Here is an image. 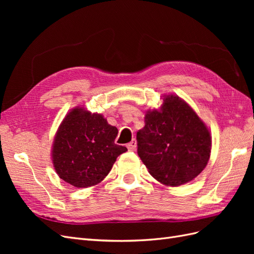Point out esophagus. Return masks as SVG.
Segmentation results:
<instances>
[{
  "label": "esophagus",
  "mask_w": 254,
  "mask_h": 254,
  "mask_svg": "<svg viewBox=\"0 0 254 254\" xmlns=\"http://www.w3.org/2000/svg\"><path fill=\"white\" fill-rule=\"evenodd\" d=\"M127 148L128 150H135L136 148V141L134 139H132V141L127 144Z\"/></svg>",
  "instance_id": "34e87169"
}]
</instances>
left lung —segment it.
Masks as SVG:
<instances>
[{
    "label": "left lung",
    "instance_id": "obj_1",
    "mask_svg": "<svg viewBox=\"0 0 254 254\" xmlns=\"http://www.w3.org/2000/svg\"><path fill=\"white\" fill-rule=\"evenodd\" d=\"M137 155L159 182L178 187L193 180L211 153L209 129L178 96L167 95L160 110L148 111L136 133Z\"/></svg>",
    "mask_w": 254,
    "mask_h": 254
}]
</instances>
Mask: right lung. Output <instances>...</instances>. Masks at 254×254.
Segmentation results:
<instances>
[{"mask_svg":"<svg viewBox=\"0 0 254 254\" xmlns=\"http://www.w3.org/2000/svg\"><path fill=\"white\" fill-rule=\"evenodd\" d=\"M118 128L103 115L80 107L66 114L53 145V163L61 179L75 188H89L101 182L117 158L127 151L114 143Z\"/></svg>","mask_w":254,"mask_h":254,"instance_id":"obj_1","label":"right lung"}]
</instances>
